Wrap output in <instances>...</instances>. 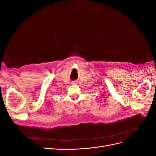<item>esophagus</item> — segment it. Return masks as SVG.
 <instances>
[{
    "instance_id": "34e87169",
    "label": "esophagus",
    "mask_w": 156,
    "mask_h": 156,
    "mask_svg": "<svg viewBox=\"0 0 156 156\" xmlns=\"http://www.w3.org/2000/svg\"><path fill=\"white\" fill-rule=\"evenodd\" d=\"M75 83H73V84H75Z\"/></svg>"
}]
</instances>
